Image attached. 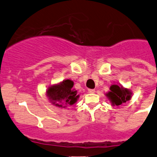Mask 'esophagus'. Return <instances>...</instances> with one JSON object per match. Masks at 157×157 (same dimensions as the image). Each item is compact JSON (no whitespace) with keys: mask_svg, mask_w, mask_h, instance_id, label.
Here are the masks:
<instances>
[{"mask_svg":"<svg viewBox=\"0 0 157 157\" xmlns=\"http://www.w3.org/2000/svg\"><path fill=\"white\" fill-rule=\"evenodd\" d=\"M88 92L90 93H95V90H93V89H89Z\"/></svg>","mask_w":157,"mask_h":157,"instance_id":"1","label":"esophagus"}]
</instances>
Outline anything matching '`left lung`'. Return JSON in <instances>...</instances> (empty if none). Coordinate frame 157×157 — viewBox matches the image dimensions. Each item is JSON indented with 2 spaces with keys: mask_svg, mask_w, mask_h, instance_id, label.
Returning <instances> with one entry per match:
<instances>
[{
  "mask_svg": "<svg viewBox=\"0 0 157 157\" xmlns=\"http://www.w3.org/2000/svg\"><path fill=\"white\" fill-rule=\"evenodd\" d=\"M110 90L111 91L107 93V96L114 105H120L131 99V93L127 89L115 84L111 86Z\"/></svg>",
  "mask_w": 157,
  "mask_h": 157,
  "instance_id": "1",
  "label": "left lung"
}]
</instances>
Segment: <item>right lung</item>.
I'll return each mask as SVG.
<instances>
[{
  "label": "right lung",
  "mask_w": 157,
  "mask_h": 157,
  "mask_svg": "<svg viewBox=\"0 0 157 157\" xmlns=\"http://www.w3.org/2000/svg\"><path fill=\"white\" fill-rule=\"evenodd\" d=\"M73 86L72 80H64L60 84L50 86L47 90V96L56 106L64 108L66 105L75 103L79 97L77 91L72 90Z\"/></svg>",
  "instance_id": "add662e5"
}]
</instances>
